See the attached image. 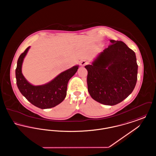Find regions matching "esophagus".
<instances>
[{
    "label": "esophagus",
    "instance_id": "1",
    "mask_svg": "<svg viewBox=\"0 0 156 156\" xmlns=\"http://www.w3.org/2000/svg\"><path fill=\"white\" fill-rule=\"evenodd\" d=\"M87 64H88V62L87 61H86V60L82 61H81V63H80V64H81V66H85Z\"/></svg>",
    "mask_w": 156,
    "mask_h": 156
}]
</instances>
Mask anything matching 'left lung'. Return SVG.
Listing matches in <instances>:
<instances>
[{"label": "left lung", "mask_w": 156, "mask_h": 156, "mask_svg": "<svg viewBox=\"0 0 156 156\" xmlns=\"http://www.w3.org/2000/svg\"><path fill=\"white\" fill-rule=\"evenodd\" d=\"M111 44L98 55L88 71V90L95 101L115 105L133 90L138 66L135 52L121 41L111 40Z\"/></svg>", "instance_id": "1"}]
</instances>
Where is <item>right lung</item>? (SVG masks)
I'll use <instances>...</instances> for the list:
<instances>
[{
  "mask_svg": "<svg viewBox=\"0 0 156 156\" xmlns=\"http://www.w3.org/2000/svg\"><path fill=\"white\" fill-rule=\"evenodd\" d=\"M30 47L20 54L17 60L16 78L20 92L31 104L40 109L51 108L61 103L67 95V85L76 73L78 66L61 73L51 81L43 85L34 86L25 79L22 73L23 61Z\"/></svg>",
  "mask_w": 156,
  "mask_h": 156,
  "instance_id": "add662e5",
  "label": "right lung"
}]
</instances>
